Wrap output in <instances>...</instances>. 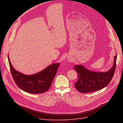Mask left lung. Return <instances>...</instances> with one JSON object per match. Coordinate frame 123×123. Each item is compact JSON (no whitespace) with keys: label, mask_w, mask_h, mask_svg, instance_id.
<instances>
[{"label":"left lung","mask_w":123,"mask_h":123,"mask_svg":"<svg viewBox=\"0 0 123 123\" xmlns=\"http://www.w3.org/2000/svg\"><path fill=\"white\" fill-rule=\"evenodd\" d=\"M117 55L114 57V64L110 71L106 73L94 72L86 69L82 65H75L74 68L77 72L78 80L75 87L81 93H89L100 90L106 86L111 80L116 68Z\"/></svg>","instance_id":"obj_1"}]
</instances>
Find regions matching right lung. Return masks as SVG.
I'll return each instance as SVG.
<instances>
[{"label":"right lung","instance_id":"right-lung-1","mask_svg":"<svg viewBox=\"0 0 123 123\" xmlns=\"http://www.w3.org/2000/svg\"><path fill=\"white\" fill-rule=\"evenodd\" d=\"M8 61L12 78L20 89L33 94L44 93L49 90L57 73L60 63L53 64L36 74L27 75L16 71Z\"/></svg>","mask_w":123,"mask_h":123}]
</instances>
